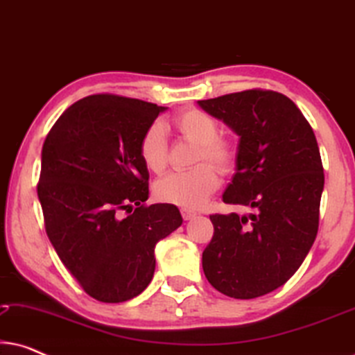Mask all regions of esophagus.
<instances>
[{
    "label": "esophagus",
    "instance_id": "1",
    "mask_svg": "<svg viewBox=\"0 0 355 355\" xmlns=\"http://www.w3.org/2000/svg\"><path fill=\"white\" fill-rule=\"evenodd\" d=\"M181 215H182V218H184V220H192V218L193 216H196L197 215V213L196 211H193V210H189V208H181Z\"/></svg>",
    "mask_w": 355,
    "mask_h": 355
}]
</instances>
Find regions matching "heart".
Returning <instances> with one entry per match:
<instances>
[{"instance_id": "obj_1", "label": "heart", "mask_w": 355, "mask_h": 355, "mask_svg": "<svg viewBox=\"0 0 355 355\" xmlns=\"http://www.w3.org/2000/svg\"><path fill=\"white\" fill-rule=\"evenodd\" d=\"M173 128L182 139L196 144L193 163L187 171L169 173L155 184V196L162 202L184 208H198L216 191L220 179L211 164L221 173L231 171L236 163V150L227 140L218 137L216 119L202 110H186L174 116ZM140 158L148 171L162 173L168 164V144L162 124H152L145 130L139 145ZM208 161L211 164H202Z\"/></svg>"}]
</instances>
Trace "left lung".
<instances>
[{
    "label": "left lung",
    "instance_id": "obj_1",
    "mask_svg": "<svg viewBox=\"0 0 355 355\" xmlns=\"http://www.w3.org/2000/svg\"><path fill=\"white\" fill-rule=\"evenodd\" d=\"M239 135L236 173L223 193L250 215H211L202 255L208 283L234 299L283 286L307 257L318 231L324 174L317 139L293 100L252 89L198 101Z\"/></svg>",
    "mask_w": 355,
    "mask_h": 355
}]
</instances>
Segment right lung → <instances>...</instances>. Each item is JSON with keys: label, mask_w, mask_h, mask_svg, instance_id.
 I'll return each mask as SVG.
<instances>
[{"label": "right lung", "mask_w": 355, "mask_h": 355, "mask_svg": "<svg viewBox=\"0 0 355 355\" xmlns=\"http://www.w3.org/2000/svg\"><path fill=\"white\" fill-rule=\"evenodd\" d=\"M164 106L90 95L60 116L42 148L37 192L48 239L90 297H135L155 273V245L182 225L176 205L148 198L139 145Z\"/></svg>", "instance_id": "obj_1"}]
</instances>
